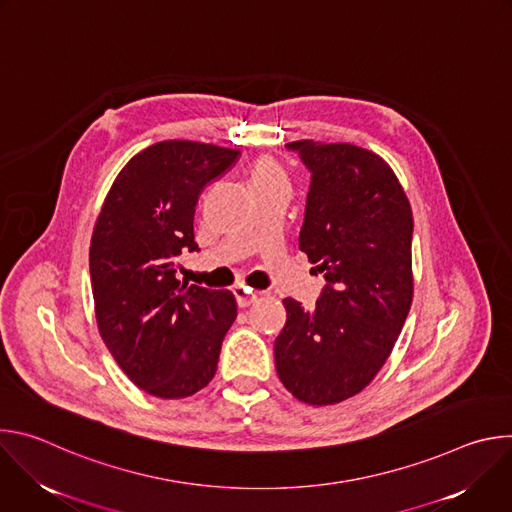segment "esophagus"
<instances>
[{
    "instance_id": "obj_1",
    "label": "esophagus",
    "mask_w": 512,
    "mask_h": 512,
    "mask_svg": "<svg viewBox=\"0 0 512 512\" xmlns=\"http://www.w3.org/2000/svg\"><path fill=\"white\" fill-rule=\"evenodd\" d=\"M233 294H235V298H237V304L241 306V308H247V306H251L257 298H259V294L257 291H253V289H249V287H245V285H237L235 289H233Z\"/></svg>"
}]
</instances>
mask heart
Listing matches in <instances>:
<instances>
[{
	"label": "heart",
	"mask_w": 512,
	"mask_h": 512,
	"mask_svg": "<svg viewBox=\"0 0 512 512\" xmlns=\"http://www.w3.org/2000/svg\"><path fill=\"white\" fill-rule=\"evenodd\" d=\"M247 182L251 192L253 190H265L271 186H287V172L281 166L279 160H275L273 156H259L251 162L249 170H247Z\"/></svg>",
	"instance_id": "obj_1"
}]
</instances>
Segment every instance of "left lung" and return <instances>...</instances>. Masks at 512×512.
I'll list each match as a JSON object with an SVG mask.
<instances>
[{"label":"left lung","instance_id":"1","mask_svg":"<svg viewBox=\"0 0 512 512\" xmlns=\"http://www.w3.org/2000/svg\"><path fill=\"white\" fill-rule=\"evenodd\" d=\"M312 172L300 251L324 273L314 310L285 298L275 338L283 387L334 405L367 387L389 358L413 300V214L391 166L352 143H287Z\"/></svg>","mask_w":512,"mask_h":512}]
</instances>
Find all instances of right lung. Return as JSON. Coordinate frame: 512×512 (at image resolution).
<instances>
[{
	"label": "right lung",
	"instance_id": "1",
	"mask_svg": "<svg viewBox=\"0 0 512 512\" xmlns=\"http://www.w3.org/2000/svg\"><path fill=\"white\" fill-rule=\"evenodd\" d=\"M239 150L168 139L133 156L97 216L89 267L103 342L145 393L182 399L204 389L237 318L227 289L188 285L178 257L198 251L194 210L202 188Z\"/></svg>",
	"mask_w": 512,
	"mask_h": 512
}]
</instances>
